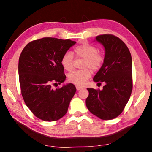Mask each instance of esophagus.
I'll return each instance as SVG.
<instances>
[{"label": "esophagus", "mask_w": 152, "mask_h": 152, "mask_svg": "<svg viewBox=\"0 0 152 152\" xmlns=\"http://www.w3.org/2000/svg\"><path fill=\"white\" fill-rule=\"evenodd\" d=\"M76 90H77V91H80V90H81V89L82 88V87H81V86H76Z\"/></svg>", "instance_id": "esophagus-1"}]
</instances>
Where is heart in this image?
<instances>
[{"instance_id":"obj_1","label":"heart","mask_w":152,"mask_h":152,"mask_svg":"<svg viewBox=\"0 0 152 152\" xmlns=\"http://www.w3.org/2000/svg\"><path fill=\"white\" fill-rule=\"evenodd\" d=\"M74 53L78 58L84 59L82 70H76L68 75L69 81L76 85H83L91 76V70H99L104 61V56L99 52L95 46L88 43H83L74 48ZM74 57L70 51L64 53L61 59V64L66 70L70 71L73 67Z\"/></svg>"}]
</instances>
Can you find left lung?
<instances>
[{
    "label": "left lung",
    "instance_id": "1",
    "mask_svg": "<svg viewBox=\"0 0 152 152\" xmlns=\"http://www.w3.org/2000/svg\"><path fill=\"white\" fill-rule=\"evenodd\" d=\"M96 41L103 45L104 58L93 80L98 84L104 82L105 85L101 91L87 88L86 105L95 116L110 120L123 112L132 94V56L125 43L116 36L99 35Z\"/></svg>",
    "mask_w": 152,
    "mask_h": 152
}]
</instances>
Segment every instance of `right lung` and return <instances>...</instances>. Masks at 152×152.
Listing matches in <instances>:
<instances>
[{
    "mask_svg": "<svg viewBox=\"0 0 152 152\" xmlns=\"http://www.w3.org/2000/svg\"><path fill=\"white\" fill-rule=\"evenodd\" d=\"M76 42L44 37L25 46L19 60L20 90L27 107L35 116L54 121L66 114L76 88L68 83L53 90L51 84L66 80L61 59Z\"/></svg>",
    "mask_w": 152,
    "mask_h": 152,
    "instance_id": "add662e5",
    "label": "right lung"
}]
</instances>
